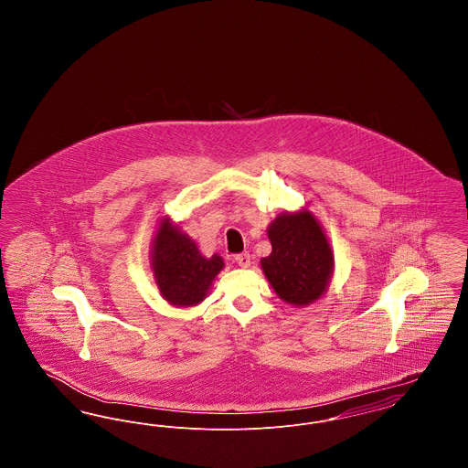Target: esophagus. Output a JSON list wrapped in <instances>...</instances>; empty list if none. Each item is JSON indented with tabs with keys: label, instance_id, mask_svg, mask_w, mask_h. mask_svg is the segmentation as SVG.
<instances>
[{
	"label": "esophagus",
	"instance_id": "esophagus-1",
	"mask_svg": "<svg viewBox=\"0 0 468 468\" xmlns=\"http://www.w3.org/2000/svg\"><path fill=\"white\" fill-rule=\"evenodd\" d=\"M235 261H237L240 267H249V265H250V256H249V252L237 254V256H235Z\"/></svg>",
	"mask_w": 468,
	"mask_h": 468
}]
</instances>
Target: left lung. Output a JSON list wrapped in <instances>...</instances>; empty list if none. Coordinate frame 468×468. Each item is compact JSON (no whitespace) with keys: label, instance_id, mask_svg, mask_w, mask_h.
Wrapping results in <instances>:
<instances>
[{"label":"left lung","instance_id":"obj_1","mask_svg":"<svg viewBox=\"0 0 468 468\" xmlns=\"http://www.w3.org/2000/svg\"><path fill=\"white\" fill-rule=\"evenodd\" d=\"M271 252L261 268L271 288L291 305L302 307L319 300L334 275L330 242L309 210L284 212L267 229Z\"/></svg>","mask_w":468,"mask_h":468}]
</instances>
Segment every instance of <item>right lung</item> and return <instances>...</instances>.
<instances>
[{"instance_id":"obj_1","label":"right lung","mask_w":468,"mask_h":468,"mask_svg":"<svg viewBox=\"0 0 468 468\" xmlns=\"http://www.w3.org/2000/svg\"><path fill=\"white\" fill-rule=\"evenodd\" d=\"M151 261L161 296L176 307H193L203 302L224 268L221 256H201L197 244L170 219L159 223Z\"/></svg>"}]
</instances>
